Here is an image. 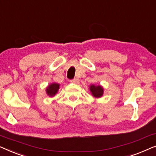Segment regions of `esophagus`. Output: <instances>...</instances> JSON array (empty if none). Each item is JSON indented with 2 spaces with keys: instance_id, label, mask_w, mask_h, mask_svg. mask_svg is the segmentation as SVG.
<instances>
[{
  "instance_id": "1",
  "label": "esophagus",
  "mask_w": 156,
  "mask_h": 156,
  "mask_svg": "<svg viewBox=\"0 0 156 156\" xmlns=\"http://www.w3.org/2000/svg\"><path fill=\"white\" fill-rule=\"evenodd\" d=\"M71 82L73 83H75V84H78L79 83V79L78 78H74L73 80H71Z\"/></svg>"
}]
</instances>
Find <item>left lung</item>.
Masks as SVG:
<instances>
[{
  "label": "left lung",
  "instance_id": "obj_1",
  "mask_svg": "<svg viewBox=\"0 0 156 156\" xmlns=\"http://www.w3.org/2000/svg\"><path fill=\"white\" fill-rule=\"evenodd\" d=\"M90 90L92 95L95 98H100L103 95V88L100 85L95 86V85H90Z\"/></svg>",
  "mask_w": 156,
  "mask_h": 156
}]
</instances>
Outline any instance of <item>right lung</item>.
Returning <instances> with one entry per match:
<instances>
[{
  "label": "right lung",
  "mask_w": 156,
  "mask_h": 156,
  "mask_svg": "<svg viewBox=\"0 0 156 156\" xmlns=\"http://www.w3.org/2000/svg\"><path fill=\"white\" fill-rule=\"evenodd\" d=\"M59 89V85L57 83H52L50 85L48 86L47 88V93L48 95L49 96H54L56 95V93Z\"/></svg>",
  "instance_id": "obj_1"
}]
</instances>
